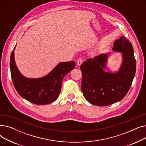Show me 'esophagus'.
Here are the masks:
<instances>
[{
    "instance_id": "obj_1",
    "label": "esophagus",
    "mask_w": 146,
    "mask_h": 146,
    "mask_svg": "<svg viewBox=\"0 0 146 146\" xmlns=\"http://www.w3.org/2000/svg\"><path fill=\"white\" fill-rule=\"evenodd\" d=\"M83 60L81 58L78 59V60H77V64H78V66H80L82 64V63H83Z\"/></svg>"
}]
</instances>
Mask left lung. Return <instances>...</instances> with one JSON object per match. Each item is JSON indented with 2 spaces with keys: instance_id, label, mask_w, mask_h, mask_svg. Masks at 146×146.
Segmentation results:
<instances>
[{
  "instance_id": "1",
  "label": "left lung",
  "mask_w": 146,
  "mask_h": 146,
  "mask_svg": "<svg viewBox=\"0 0 146 146\" xmlns=\"http://www.w3.org/2000/svg\"><path fill=\"white\" fill-rule=\"evenodd\" d=\"M113 51L122 53V62L117 72H105L110 53L88 58L80 66L81 88L90 104L108 106L120 101L127 95L134 78L136 62L131 43L121 36L113 43Z\"/></svg>"
}]
</instances>
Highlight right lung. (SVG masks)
<instances>
[{
  "instance_id": "add662e5",
  "label": "right lung",
  "mask_w": 146,
  "mask_h": 146,
  "mask_svg": "<svg viewBox=\"0 0 146 146\" xmlns=\"http://www.w3.org/2000/svg\"><path fill=\"white\" fill-rule=\"evenodd\" d=\"M75 64L73 61L61 62L42 78H27L18 69L13 51L10 58L11 78L15 89L22 98L36 105L49 104L57 100L63 78L74 68Z\"/></svg>"
}]
</instances>
